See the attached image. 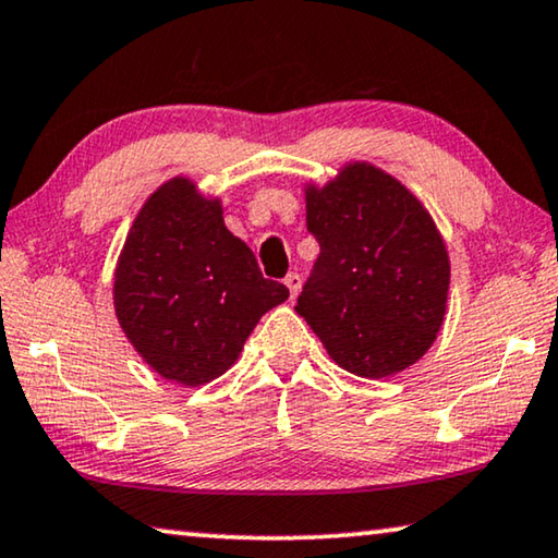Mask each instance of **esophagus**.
<instances>
[{
    "instance_id": "34e87169",
    "label": "esophagus",
    "mask_w": 558,
    "mask_h": 558,
    "mask_svg": "<svg viewBox=\"0 0 558 558\" xmlns=\"http://www.w3.org/2000/svg\"><path fill=\"white\" fill-rule=\"evenodd\" d=\"M282 282H286V288L290 290V301H295V295L301 293V276H298V272H288Z\"/></svg>"
}]
</instances>
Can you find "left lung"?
Listing matches in <instances>:
<instances>
[{
    "label": "left lung",
    "instance_id": "1",
    "mask_svg": "<svg viewBox=\"0 0 558 558\" xmlns=\"http://www.w3.org/2000/svg\"><path fill=\"white\" fill-rule=\"evenodd\" d=\"M307 230L320 243L298 295L340 368L396 376L434 345L444 326L451 260L430 213L376 165L353 160L326 185H305Z\"/></svg>",
    "mask_w": 558,
    "mask_h": 558
}]
</instances>
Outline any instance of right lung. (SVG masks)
I'll return each instance as SVG.
<instances>
[{
	"mask_svg": "<svg viewBox=\"0 0 558 558\" xmlns=\"http://www.w3.org/2000/svg\"><path fill=\"white\" fill-rule=\"evenodd\" d=\"M288 295L226 228L220 197L203 195L182 174L140 207L112 286L114 315L132 348L182 386L222 376L257 320Z\"/></svg>",
	"mask_w": 558,
	"mask_h": 558,
	"instance_id": "right-lung-1",
	"label": "right lung"
}]
</instances>
